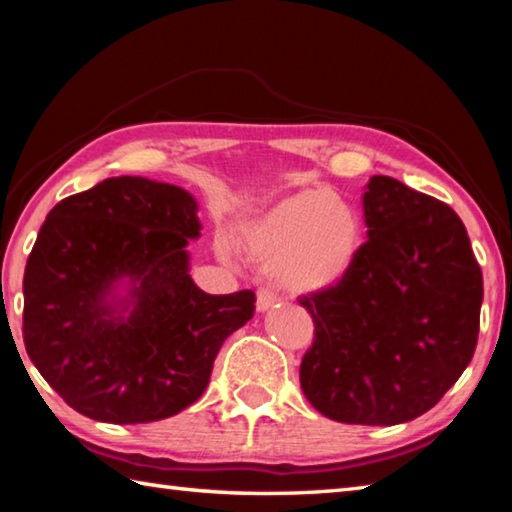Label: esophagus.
Masks as SVG:
<instances>
[{"label":"esophagus","mask_w":512,"mask_h":512,"mask_svg":"<svg viewBox=\"0 0 512 512\" xmlns=\"http://www.w3.org/2000/svg\"><path fill=\"white\" fill-rule=\"evenodd\" d=\"M277 296L271 289H259L257 291V311H268L271 307H275Z\"/></svg>","instance_id":"esophagus-1"}]
</instances>
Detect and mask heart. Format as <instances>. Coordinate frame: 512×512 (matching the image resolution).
<instances>
[{
	"label": "heart",
	"mask_w": 512,
	"mask_h": 512,
	"mask_svg": "<svg viewBox=\"0 0 512 512\" xmlns=\"http://www.w3.org/2000/svg\"><path fill=\"white\" fill-rule=\"evenodd\" d=\"M361 241L357 212L323 189L284 196L237 232L241 253L266 266L289 293L336 287L357 262Z\"/></svg>",
	"instance_id": "b5f03b06"
}]
</instances>
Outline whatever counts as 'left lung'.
Masks as SVG:
<instances>
[{
	"instance_id": "left-lung-1",
	"label": "left lung",
	"mask_w": 512,
	"mask_h": 512,
	"mask_svg": "<svg viewBox=\"0 0 512 512\" xmlns=\"http://www.w3.org/2000/svg\"><path fill=\"white\" fill-rule=\"evenodd\" d=\"M363 219L348 275L300 298L316 329L300 386L329 420L391 427L436 406L472 361L483 275L452 207L400 180L370 178Z\"/></svg>"
}]
</instances>
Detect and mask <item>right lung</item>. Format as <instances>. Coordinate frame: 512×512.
I'll return each instance as SVG.
<instances>
[{
  "mask_svg": "<svg viewBox=\"0 0 512 512\" xmlns=\"http://www.w3.org/2000/svg\"><path fill=\"white\" fill-rule=\"evenodd\" d=\"M196 198L140 176L108 178L47 214L24 268V345L81 415L171 418L210 384L223 341L255 293L210 296L189 275Z\"/></svg>",
  "mask_w": 512,
  "mask_h": 512,
  "instance_id": "add662e5",
  "label": "right lung"
}]
</instances>
